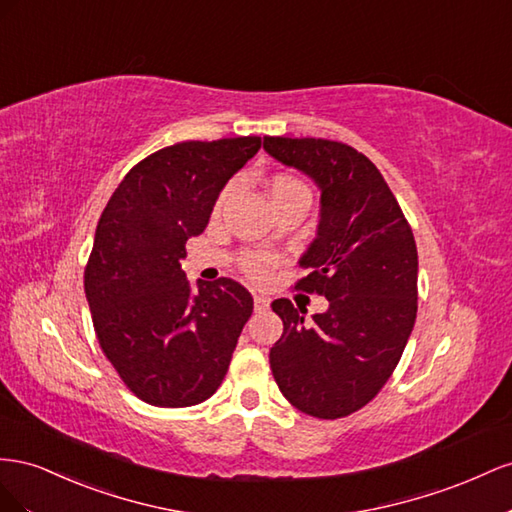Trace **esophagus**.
Listing matches in <instances>:
<instances>
[{"label": "esophagus", "mask_w": 512, "mask_h": 512, "mask_svg": "<svg viewBox=\"0 0 512 512\" xmlns=\"http://www.w3.org/2000/svg\"><path fill=\"white\" fill-rule=\"evenodd\" d=\"M253 302H255V311H268L270 309V300L266 296H253Z\"/></svg>", "instance_id": "34e87169"}]
</instances>
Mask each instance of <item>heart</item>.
I'll use <instances>...</instances> for the list:
<instances>
[{
  "label": "heart",
  "instance_id": "b5f03b06",
  "mask_svg": "<svg viewBox=\"0 0 512 512\" xmlns=\"http://www.w3.org/2000/svg\"><path fill=\"white\" fill-rule=\"evenodd\" d=\"M233 193H236V182H229L216 197V203H214L216 214L223 212V208L227 206L229 199L233 197ZM298 193H309V188H306V184L302 180H298L296 175L274 173L270 178V195H272L274 201H281L285 197L298 195ZM279 261H281L279 257L272 255V253H266V251H246L240 257V268L251 281L264 283V281L270 279L272 272L276 270V266H279Z\"/></svg>",
  "mask_w": 512,
  "mask_h": 512
}]
</instances>
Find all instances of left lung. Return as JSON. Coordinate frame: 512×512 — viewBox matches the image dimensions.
Wrapping results in <instances>:
<instances>
[{"instance_id":"left-lung-1","label":"left lung","mask_w":512,"mask_h":512,"mask_svg":"<svg viewBox=\"0 0 512 512\" xmlns=\"http://www.w3.org/2000/svg\"><path fill=\"white\" fill-rule=\"evenodd\" d=\"M264 150L321 188L317 238L300 259L309 274L296 289L330 302L311 324L291 300L272 302L283 334L270 349V369L300 412L343 418L377 397L412 334L418 311L414 233L384 175L352 145L264 137Z\"/></svg>"}]
</instances>
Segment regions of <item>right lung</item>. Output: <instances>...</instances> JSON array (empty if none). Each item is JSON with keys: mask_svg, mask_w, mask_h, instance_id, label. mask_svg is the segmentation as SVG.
<instances>
[{"mask_svg": "<svg viewBox=\"0 0 512 512\" xmlns=\"http://www.w3.org/2000/svg\"><path fill=\"white\" fill-rule=\"evenodd\" d=\"M259 148L261 137L169 145L139 160L102 210L85 298L102 354L145 403L191 407L223 384L253 298L227 276L193 294L180 261Z\"/></svg>", "mask_w": 512, "mask_h": 512, "instance_id": "right-lung-1", "label": "right lung"}]
</instances>
